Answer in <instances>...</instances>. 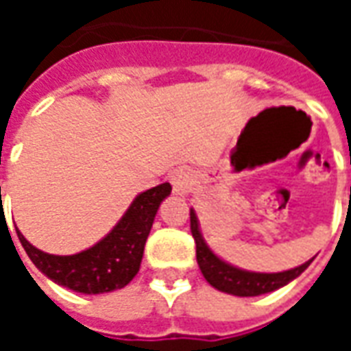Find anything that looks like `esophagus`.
Wrapping results in <instances>:
<instances>
[{"mask_svg":"<svg viewBox=\"0 0 351 351\" xmlns=\"http://www.w3.org/2000/svg\"><path fill=\"white\" fill-rule=\"evenodd\" d=\"M191 173L188 167H178L171 173V184H173V191L176 195H188L191 190Z\"/></svg>","mask_w":351,"mask_h":351,"instance_id":"1","label":"esophagus"}]
</instances>
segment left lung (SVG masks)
<instances>
[{
	"label": "left lung",
	"instance_id": "1",
	"mask_svg": "<svg viewBox=\"0 0 351 351\" xmlns=\"http://www.w3.org/2000/svg\"><path fill=\"white\" fill-rule=\"evenodd\" d=\"M190 228L191 235L195 239V246H197L199 269L203 272L205 280L218 291L235 295V297H258V295L276 291L280 287L287 286L297 276H301L302 272L306 271V267L312 263V259H308L306 263L282 272L246 271V269L228 263L226 259H221L210 250V246L206 244L205 237L201 233L199 218L193 208H190Z\"/></svg>",
	"mask_w": 351,
	"mask_h": 351
}]
</instances>
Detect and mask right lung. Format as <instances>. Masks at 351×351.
Listing matches in <instances>:
<instances>
[{
    "instance_id": "right-lung-1",
    "label": "right lung",
    "mask_w": 351,
    "mask_h": 351,
    "mask_svg": "<svg viewBox=\"0 0 351 351\" xmlns=\"http://www.w3.org/2000/svg\"><path fill=\"white\" fill-rule=\"evenodd\" d=\"M169 195V182L141 191L107 235L73 256L47 254L35 248L19 229L16 235L32 263L58 286L84 295L108 293L128 286L138 272L154 218L161 201Z\"/></svg>"
}]
</instances>
